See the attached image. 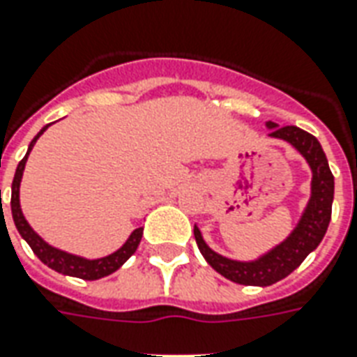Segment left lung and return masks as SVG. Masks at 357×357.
Returning <instances> with one entry per match:
<instances>
[{
	"label": "left lung",
	"instance_id": "8db88e82",
	"mask_svg": "<svg viewBox=\"0 0 357 357\" xmlns=\"http://www.w3.org/2000/svg\"><path fill=\"white\" fill-rule=\"evenodd\" d=\"M266 127L271 129L268 135L290 143L307 160L309 168L313 172L311 199L296 230L291 231L280 245H276L266 255L249 263L231 261L214 253L213 249L204 243L199 228L195 226L193 230L199 251L203 253L206 263L224 278L236 284H243V286H271L294 273L303 263V259L321 243V239L325 238V231L331 222V213H333L335 176L328 168L321 143L311 133L296 126L276 127L273 121H266Z\"/></svg>",
	"mask_w": 357,
	"mask_h": 357
}]
</instances>
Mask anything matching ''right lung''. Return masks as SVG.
I'll return each mask as SVG.
<instances>
[{
	"instance_id": "obj_1",
	"label": "right lung",
	"mask_w": 357,
	"mask_h": 357,
	"mask_svg": "<svg viewBox=\"0 0 357 357\" xmlns=\"http://www.w3.org/2000/svg\"><path fill=\"white\" fill-rule=\"evenodd\" d=\"M48 129V126L42 127L40 133L31 141L29 144V151L24 154V158L19 162L17 166V172H15L13 185H11V213H13V220L17 230L22 236V239L31 245V249L34 251V255L38 257L40 261L44 265H48L50 268H54L57 273L67 274V276H77V278H83V280H98V278H104L108 274L116 273L119 266L126 263L129 257L133 255L141 243V238H143V228H137L133 230V234L129 236L126 243L108 257H102V259H83V257L71 255V253H66L61 249H56L48 245L44 239L40 238L36 231L32 230L31 224L26 222V218L22 216L21 203H19V185H21L22 170H24V164H26V158L31 154L32 146L38 141V137Z\"/></svg>"
}]
</instances>
